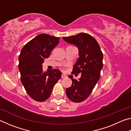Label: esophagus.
<instances>
[{
    "mask_svg": "<svg viewBox=\"0 0 131 131\" xmlns=\"http://www.w3.org/2000/svg\"><path fill=\"white\" fill-rule=\"evenodd\" d=\"M66 77V76L65 74H62V76H61V77L62 78H65V77Z\"/></svg>",
    "mask_w": 131,
    "mask_h": 131,
    "instance_id": "esophagus-1",
    "label": "esophagus"
}]
</instances>
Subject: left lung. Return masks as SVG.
<instances>
[{"label": "left lung", "instance_id": "obj_1", "mask_svg": "<svg viewBox=\"0 0 131 131\" xmlns=\"http://www.w3.org/2000/svg\"><path fill=\"white\" fill-rule=\"evenodd\" d=\"M68 43L76 46L79 58L74 64L72 74L81 73L79 80L69 77L72 80L70 87L66 88V94L70 101L79 103L90 96L101 76L103 68V53L94 37L85 33L63 37Z\"/></svg>", "mask_w": 131, "mask_h": 131}]
</instances>
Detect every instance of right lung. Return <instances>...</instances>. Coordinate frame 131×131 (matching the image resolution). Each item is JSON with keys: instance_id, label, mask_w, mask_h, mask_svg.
<instances>
[{"instance_id": "add662e5", "label": "right lung", "mask_w": 131, "mask_h": 131, "mask_svg": "<svg viewBox=\"0 0 131 131\" xmlns=\"http://www.w3.org/2000/svg\"><path fill=\"white\" fill-rule=\"evenodd\" d=\"M59 37L41 34L26 43L19 56L21 80L27 94L37 102L50 96L52 88L61 79L62 73L54 69L43 72L42 63L59 43Z\"/></svg>"}]
</instances>
